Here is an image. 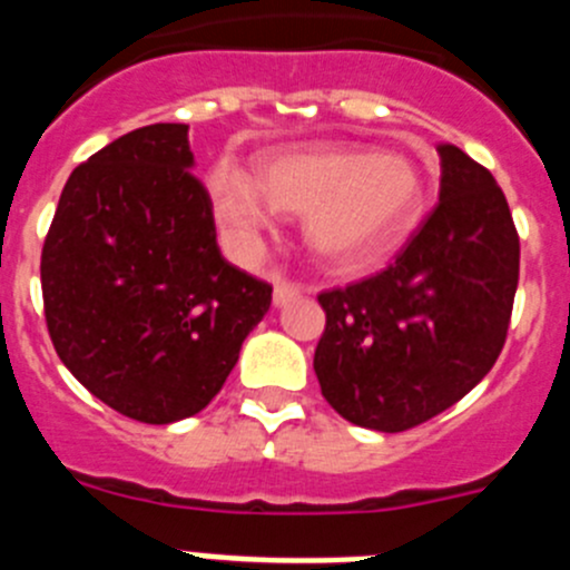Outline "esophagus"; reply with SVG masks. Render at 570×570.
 I'll list each match as a JSON object with an SVG mask.
<instances>
[{"instance_id": "esophagus-1", "label": "esophagus", "mask_w": 570, "mask_h": 570, "mask_svg": "<svg viewBox=\"0 0 570 570\" xmlns=\"http://www.w3.org/2000/svg\"><path fill=\"white\" fill-rule=\"evenodd\" d=\"M299 296V285L288 282L282 274H274V302L276 305H288L291 299Z\"/></svg>"}]
</instances>
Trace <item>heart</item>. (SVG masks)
<instances>
[{
    "label": "heart",
    "instance_id": "1",
    "mask_svg": "<svg viewBox=\"0 0 570 570\" xmlns=\"http://www.w3.org/2000/svg\"><path fill=\"white\" fill-rule=\"evenodd\" d=\"M216 216L250 248L265 230L271 205L305 216V239L322 262L354 268L394 248L425 205V183L402 154L360 145H296L259 165V185L236 168L210 174Z\"/></svg>",
    "mask_w": 570,
    "mask_h": 570
}]
</instances>
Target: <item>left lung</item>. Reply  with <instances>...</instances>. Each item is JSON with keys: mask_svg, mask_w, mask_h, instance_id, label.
I'll use <instances>...</instances> for the list:
<instances>
[{"mask_svg": "<svg viewBox=\"0 0 570 570\" xmlns=\"http://www.w3.org/2000/svg\"><path fill=\"white\" fill-rule=\"evenodd\" d=\"M440 203L380 274L322 291V396L354 425L400 434L434 420L505 345L520 234L491 170L440 145Z\"/></svg>", "mask_w": 570, "mask_h": 570, "instance_id": "1", "label": "left lung"}]
</instances>
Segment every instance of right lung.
<instances>
[{"label": "right lung", "instance_id": "1", "mask_svg": "<svg viewBox=\"0 0 570 570\" xmlns=\"http://www.w3.org/2000/svg\"><path fill=\"white\" fill-rule=\"evenodd\" d=\"M190 165L179 122L105 145L65 183L39 265L59 360L148 425L199 414L219 394L274 294L219 254L214 203Z\"/></svg>", "mask_w": 570, "mask_h": 570}]
</instances>
